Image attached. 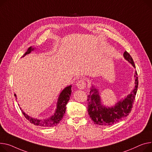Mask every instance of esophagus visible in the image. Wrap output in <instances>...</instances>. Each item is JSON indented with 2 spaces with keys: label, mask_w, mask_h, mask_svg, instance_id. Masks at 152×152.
Returning a JSON list of instances; mask_svg holds the SVG:
<instances>
[{
  "label": "esophagus",
  "mask_w": 152,
  "mask_h": 152,
  "mask_svg": "<svg viewBox=\"0 0 152 152\" xmlns=\"http://www.w3.org/2000/svg\"><path fill=\"white\" fill-rule=\"evenodd\" d=\"M76 86L79 89H84L86 88V83L83 79H79L76 83Z\"/></svg>",
  "instance_id": "obj_1"
}]
</instances>
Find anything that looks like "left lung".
I'll list each match as a JSON object with an SVG mask.
<instances>
[{
	"label": "left lung",
	"instance_id": "obj_1",
	"mask_svg": "<svg viewBox=\"0 0 152 152\" xmlns=\"http://www.w3.org/2000/svg\"><path fill=\"white\" fill-rule=\"evenodd\" d=\"M124 58L134 68L135 65L133 58L130 54L125 51L124 54ZM137 72H135V86L132 92L125 99L121 100L111 107L103 106L101 102L98 90L92 86L87 96L88 113L95 125L109 126L118 122L120 120L129 115L133 108L138 87V77Z\"/></svg>",
	"mask_w": 152,
	"mask_h": 152
}]
</instances>
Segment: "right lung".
<instances>
[{"label": "right lung", "mask_w": 152, "mask_h": 152, "mask_svg": "<svg viewBox=\"0 0 152 152\" xmlns=\"http://www.w3.org/2000/svg\"><path fill=\"white\" fill-rule=\"evenodd\" d=\"M34 49L32 47L28 48L27 52L24 54L23 57L26 55L30 53V52ZM72 94V86H69L68 87H65L60 93L59 97L57 101V109L54 114L49 118L45 120H38L37 118H34L30 117L28 115H27L22 110V113L24 116L27 119L29 122L37 126H40L43 127H53L57 125L60 122L65 113L66 110V106L69 99V97ZM15 96L16 97V95L15 94ZM21 109V108H20Z\"/></svg>", "instance_id": "add662e5"}]
</instances>
